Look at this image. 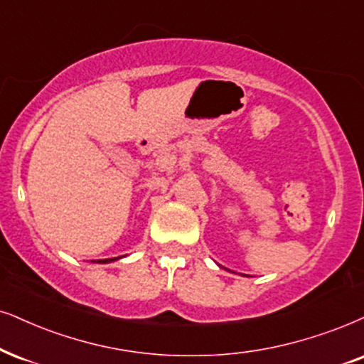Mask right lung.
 I'll use <instances>...</instances> for the list:
<instances>
[{"mask_svg": "<svg viewBox=\"0 0 364 364\" xmlns=\"http://www.w3.org/2000/svg\"><path fill=\"white\" fill-rule=\"evenodd\" d=\"M119 257H116V259H104V260H97V264H109V262H114V260H117ZM95 262V260H94Z\"/></svg>", "mask_w": 364, "mask_h": 364, "instance_id": "1", "label": "right lung"}]
</instances>
